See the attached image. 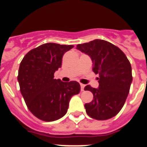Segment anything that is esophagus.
Instances as JSON below:
<instances>
[{"mask_svg": "<svg viewBox=\"0 0 147 147\" xmlns=\"http://www.w3.org/2000/svg\"><path fill=\"white\" fill-rule=\"evenodd\" d=\"M80 86H81V90L82 91H83L84 90V88H85V85H83V84H82V83H80Z\"/></svg>", "mask_w": 147, "mask_h": 147, "instance_id": "esophagus-1", "label": "esophagus"}]
</instances>
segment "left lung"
Wrapping results in <instances>:
<instances>
[{
  "label": "left lung",
  "mask_w": 147,
  "mask_h": 147,
  "mask_svg": "<svg viewBox=\"0 0 147 147\" xmlns=\"http://www.w3.org/2000/svg\"><path fill=\"white\" fill-rule=\"evenodd\" d=\"M93 62V71L98 74V88L87 85L85 90L93 95L85 105L90 117L107 120L117 115L124 106L132 81V67L124 53L117 46L103 40H94L76 45Z\"/></svg>",
  "instance_id": "1"
}]
</instances>
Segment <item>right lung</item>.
Wrapping results in <instances>:
<instances>
[{"instance_id":"1","label":"right lung","mask_w":147,"mask_h":147,"mask_svg":"<svg viewBox=\"0 0 147 147\" xmlns=\"http://www.w3.org/2000/svg\"><path fill=\"white\" fill-rule=\"evenodd\" d=\"M74 45L49 42L28 51L21 61L18 80L28 110L39 119L53 121L63 117L74 95L80 91L76 81L54 79L62 56Z\"/></svg>"}]
</instances>
